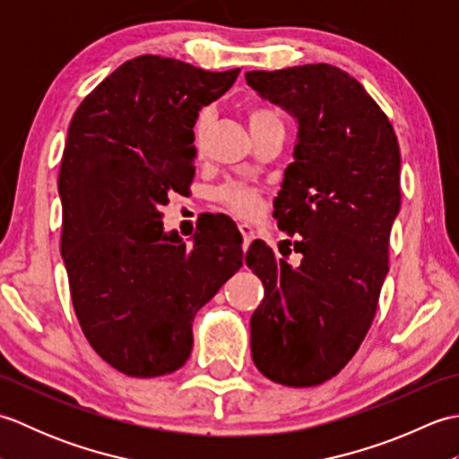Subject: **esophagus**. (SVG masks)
I'll return each mask as SVG.
<instances>
[{
    "mask_svg": "<svg viewBox=\"0 0 459 459\" xmlns=\"http://www.w3.org/2000/svg\"><path fill=\"white\" fill-rule=\"evenodd\" d=\"M238 230H240V235H242V248L247 250L250 247V242L255 240V229H252L250 224L242 222V224H238Z\"/></svg>",
    "mask_w": 459,
    "mask_h": 459,
    "instance_id": "esophagus-1",
    "label": "esophagus"
}]
</instances>
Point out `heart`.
<instances>
[{"instance_id":"heart-1","label":"heart","mask_w":459,"mask_h":459,"mask_svg":"<svg viewBox=\"0 0 459 459\" xmlns=\"http://www.w3.org/2000/svg\"><path fill=\"white\" fill-rule=\"evenodd\" d=\"M248 126L250 132H258L268 126H281L280 114L270 108L266 104H252L248 112ZM204 134H207V120L201 116L197 126H195V148L201 152ZM217 199L227 207L229 211L237 212L238 217H255L260 209V191L255 187H248L245 183H227L217 191Z\"/></svg>"}]
</instances>
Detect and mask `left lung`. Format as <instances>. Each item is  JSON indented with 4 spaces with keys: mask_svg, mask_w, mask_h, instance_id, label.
I'll use <instances>...</instances> for the list:
<instances>
[{
    "mask_svg": "<svg viewBox=\"0 0 459 459\" xmlns=\"http://www.w3.org/2000/svg\"><path fill=\"white\" fill-rule=\"evenodd\" d=\"M247 82L298 120L274 219L301 255L290 266L262 240L247 252L264 284L252 360L274 383L316 386L349 363L375 319L401 209V150L380 106L333 65L252 71Z\"/></svg>",
    "mask_w": 459,
    "mask_h": 459,
    "instance_id": "1",
    "label": "left lung"
}]
</instances>
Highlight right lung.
Returning a JSON list of instances; mask_svg holds the SVG:
<instances>
[{"mask_svg":"<svg viewBox=\"0 0 459 459\" xmlns=\"http://www.w3.org/2000/svg\"><path fill=\"white\" fill-rule=\"evenodd\" d=\"M240 68L211 73L142 55L106 76L76 108L58 171L61 255L74 314L106 363L128 377L185 365L195 314L242 266V237L224 214L187 247L161 209L195 178L199 110Z\"/></svg>","mask_w":459,"mask_h":459,"instance_id":"add662e5","label":"right lung"}]
</instances>
